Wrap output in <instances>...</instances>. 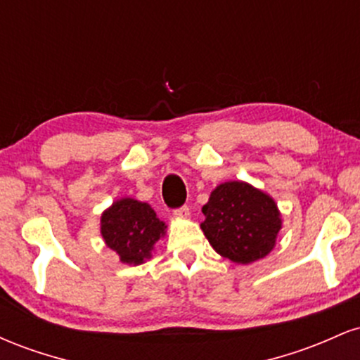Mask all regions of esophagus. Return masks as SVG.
Masks as SVG:
<instances>
[{"label": "esophagus", "instance_id": "34e87169", "mask_svg": "<svg viewBox=\"0 0 360 360\" xmlns=\"http://www.w3.org/2000/svg\"><path fill=\"white\" fill-rule=\"evenodd\" d=\"M174 214L179 218H188L189 217V206H179V208L174 210Z\"/></svg>", "mask_w": 360, "mask_h": 360}]
</instances>
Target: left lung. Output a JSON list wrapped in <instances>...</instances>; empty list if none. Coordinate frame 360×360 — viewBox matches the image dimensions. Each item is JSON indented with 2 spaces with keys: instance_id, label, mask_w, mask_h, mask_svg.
Segmentation results:
<instances>
[{
  "instance_id": "1",
  "label": "left lung",
  "mask_w": 360,
  "mask_h": 360,
  "mask_svg": "<svg viewBox=\"0 0 360 360\" xmlns=\"http://www.w3.org/2000/svg\"><path fill=\"white\" fill-rule=\"evenodd\" d=\"M203 214L201 229L213 249L238 264L266 257L281 230L272 198L240 181L218 186L203 206Z\"/></svg>"
}]
</instances>
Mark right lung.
<instances>
[{"label": "right lung", "mask_w": 360, "mask_h": 360, "mask_svg": "<svg viewBox=\"0 0 360 360\" xmlns=\"http://www.w3.org/2000/svg\"><path fill=\"white\" fill-rule=\"evenodd\" d=\"M166 225L147 203L123 198L101 217V235L106 245L125 264H142L150 257L154 243L164 235Z\"/></svg>", "instance_id": "add662e5"}]
</instances>
